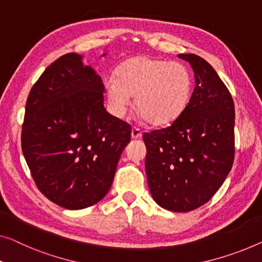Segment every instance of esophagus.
<instances>
[{"label":"esophagus","instance_id":"esophagus-1","mask_svg":"<svg viewBox=\"0 0 262 262\" xmlns=\"http://www.w3.org/2000/svg\"><path fill=\"white\" fill-rule=\"evenodd\" d=\"M141 136H142V133L139 129V128H136V127L132 128V139H140Z\"/></svg>","mask_w":262,"mask_h":262}]
</instances>
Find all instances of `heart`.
<instances>
[{"label": "heart", "instance_id": "obj_1", "mask_svg": "<svg viewBox=\"0 0 262 262\" xmlns=\"http://www.w3.org/2000/svg\"><path fill=\"white\" fill-rule=\"evenodd\" d=\"M193 79L180 62L136 56L120 66L115 77L104 82L109 108L123 118L134 96L135 108L153 126H165L179 119L192 96Z\"/></svg>", "mask_w": 262, "mask_h": 262}]
</instances>
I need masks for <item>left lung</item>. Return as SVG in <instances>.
Masks as SVG:
<instances>
[{
    "instance_id": "8db88e82",
    "label": "left lung",
    "mask_w": 262,
    "mask_h": 262,
    "mask_svg": "<svg viewBox=\"0 0 262 262\" xmlns=\"http://www.w3.org/2000/svg\"><path fill=\"white\" fill-rule=\"evenodd\" d=\"M178 56L194 72L188 106L170 126L142 138L151 196L162 208L186 213L208 202L232 169L235 111L231 93L208 62L195 54Z\"/></svg>"
}]
</instances>
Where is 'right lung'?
<instances>
[{
    "mask_svg": "<svg viewBox=\"0 0 262 262\" xmlns=\"http://www.w3.org/2000/svg\"><path fill=\"white\" fill-rule=\"evenodd\" d=\"M103 93L102 79L75 53L58 57L30 89L22 151L40 192L63 208L102 200L130 141V126L106 112Z\"/></svg>",
    "mask_w": 262,
    "mask_h": 262,
    "instance_id": "right-lung-1",
    "label": "right lung"
}]
</instances>
